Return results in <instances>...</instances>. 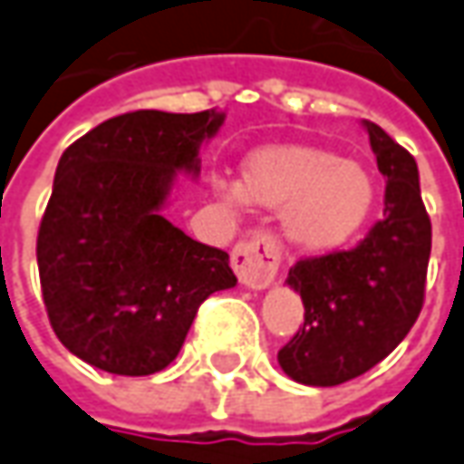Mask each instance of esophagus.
I'll use <instances>...</instances> for the list:
<instances>
[{
	"label": "esophagus",
	"instance_id": "esophagus-1",
	"mask_svg": "<svg viewBox=\"0 0 464 464\" xmlns=\"http://www.w3.org/2000/svg\"><path fill=\"white\" fill-rule=\"evenodd\" d=\"M281 242L270 232H255L250 237L239 239L232 250V268L242 285L247 288H268L281 268Z\"/></svg>",
	"mask_w": 464,
	"mask_h": 464
}]
</instances>
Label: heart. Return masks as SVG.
<instances>
[{
	"instance_id": "obj_1",
	"label": "heart",
	"mask_w": 464,
	"mask_h": 464,
	"mask_svg": "<svg viewBox=\"0 0 464 464\" xmlns=\"http://www.w3.org/2000/svg\"><path fill=\"white\" fill-rule=\"evenodd\" d=\"M227 198H235L225 191ZM237 194L260 209L283 211L285 237L306 253H334L365 229L378 186L368 168L314 145H266L239 168Z\"/></svg>"
}]
</instances>
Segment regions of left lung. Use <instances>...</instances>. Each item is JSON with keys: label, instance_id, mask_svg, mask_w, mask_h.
Masks as SVG:
<instances>
[{"label": "left lung", "instance_id": "8db88e82", "mask_svg": "<svg viewBox=\"0 0 464 464\" xmlns=\"http://www.w3.org/2000/svg\"><path fill=\"white\" fill-rule=\"evenodd\" d=\"M365 127L385 179L383 219L353 250L301 257L288 270V285L304 301V326L278 350V362L304 385H340L375 368L424 306L431 222L419 168L378 124Z\"/></svg>", "mask_w": 464, "mask_h": 464}]
</instances>
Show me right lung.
<instances>
[{
  "label": "right lung",
  "mask_w": 464,
  "mask_h": 464,
  "mask_svg": "<svg viewBox=\"0 0 464 464\" xmlns=\"http://www.w3.org/2000/svg\"><path fill=\"white\" fill-rule=\"evenodd\" d=\"M225 122L207 109H138L68 145L37 229V270L55 337L114 375H152L181 353L198 306L232 288L229 255L160 214L179 170Z\"/></svg>",
  "instance_id": "1"
}]
</instances>
